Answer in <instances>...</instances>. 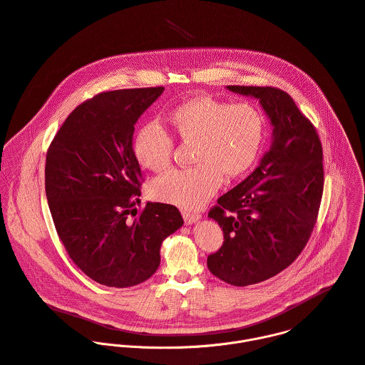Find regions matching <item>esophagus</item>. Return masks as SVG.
<instances>
[{"mask_svg":"<svg viewBox=\"0 0 365 365\" xmlns=\"http://www.w3.org/2000/svg\"><path fill=\"white\" fill-rule=\"evenodd\" d=\"M183 219H185V223L186 225H192L195 222H197L202 216L199 213H190V212H183Z\"/></svg>","mask_w":365,"mask_h":365,"instance_id":"34e87169","label":"esophagus"}]
</instances>
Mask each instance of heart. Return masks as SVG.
<instances>
[{"label":"heart","instance_id":"1","mask_svg":"<svg viewBox=\"0 0 365 365\" xmlns=\"http://www.w3.org/2000/svg\"><path fill=\"white\" fill-rule=\"evenodd\" d=\"M169 123L179 140L193 143V163L197 166L160 176L152 185V195L185 210L205 206L220 187L222 175L227 179L245 175L257 162L265 139V120L257 107L207 96L176 106ZM133 153L142 168L160 172L170 165L173 140L159 123L150 121L135 135Z\"/></svg>","mask_w":365,"mask_h":365}]
</instances>
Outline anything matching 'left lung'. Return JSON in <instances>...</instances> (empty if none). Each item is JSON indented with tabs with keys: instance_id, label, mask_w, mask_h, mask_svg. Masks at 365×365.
Returning a JSON list of instances; mask_svg holds the SVG:
<instances>
[{
	"instance_id": "left-lung-1",
	"label": "left lung",
	"mask_w": 365,
	"mask_h": 365,
	"mask_svg": "<svg viewBox=\"0 0 365 365\" xmlns=\"http://www.w3.org/2000/svg\"><path fill=\"white\" fill-rule=\"evenodd\" d=\"M226 88L258 98L272 125L271 146L258 168L220 196L207 215L225 237L222 248L207 257L209 271L230 285L247 287L275 277L305 248L322 197V146L285 91Z\"/></svg>"
}]
</instances>
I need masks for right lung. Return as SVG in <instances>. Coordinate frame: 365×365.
<instances>
[{"label":"right lung","mask_w":365,"mask_h":365,"mask_svg":"<svg viewBox=\"0 0 365 365\" xmlns=\"http://www.w3.org/2000/svg\"><path fill=\"white\" fill-rule=\"evenodd\" d=\"M165 87L100 93L76 107L46 158V195L58 237L93 281L128 288L160 265L162 242L183 219L178 207L140 202L142 170L133 153L135 125Z\"/></svg>","instance_id":"obj_1"}]
</instances>
